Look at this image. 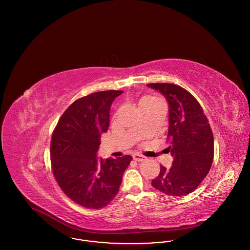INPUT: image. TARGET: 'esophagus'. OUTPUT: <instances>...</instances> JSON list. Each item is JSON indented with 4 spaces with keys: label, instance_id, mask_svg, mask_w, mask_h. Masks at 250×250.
I'll return each mask as SVG.
<instances>
[{
    "label": "esophagus",
    "instance_id": "obj_1",
    "mask_svg": "<svg viewBox=\"0 0 250 250\" xmlns=\"http://www.w3.org/2000/svg\"><path fill=\"white\" fill-rule=\"evenodd\" d=\"M133 158H134V160H136V161H139V162H142L143 160H145V156L144 155H139V154H135V155H133Z\"/></svg>",
    "mask_w": 250,
    "mask_h": 250
}]
</instances>
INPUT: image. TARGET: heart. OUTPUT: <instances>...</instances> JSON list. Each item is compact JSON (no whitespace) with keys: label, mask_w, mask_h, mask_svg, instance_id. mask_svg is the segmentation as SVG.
<instances>
[{"label":"heart","mask_w":250,"mask_h":250,"mask_svg":"<svg viewBox=\"0 0 250 250\" xmlns=\"http://www.w3.org/2000/svg\"><path fill=\"white\" fill-rule=\"evenodd\" d=\"M158 101H160V100L157 97H155V96L146 95V96H144L143 98H142V100L140 101V106L143 104V103H145V102H158Z\"/></svg>","instance_id":"1"}]
</instances>
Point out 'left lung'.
Listing matches in <instances>:
<instances>
[{
  "label": "left lung",
  "mask_w": 250,
  "mask_h": 250,
  "mask_svg": "<svg viewBox=\"0 0 250 250\" xmlns=\"http://www.w3.org/2000/svg\"><path fill=\"white\" fill-rule=\"evenodd\" d=\"M168 103L167 148L172 166H160L152 186L168 196H186L208 174L214 159L213 132L197 99L186 89L171 83H149Z\"/></svg>",
  "instance_id": "left-lung-1"
}]
</instances>
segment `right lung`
I'll list each match as a JSON object with an SVG mask.
<instances>
[{
  "label": "right lung",
  "mask_w": 250,
  "mask_h": 250,
  "mask_svg": "<svg viewBox=\"0 0 250 250\" xmlns=\"http://www.w3.org/2000/svg\"><path fill=\"white\" fill-rule=\"evenodd\" d=\"M123 91H103L82 97L61 116L50 143V160L61 189L89 209L107 206L119 191L131 155L97 159L101 134L109 125V110Z\"/></svg>",
  "instance_id": "obj_1"
}]
</instances>
